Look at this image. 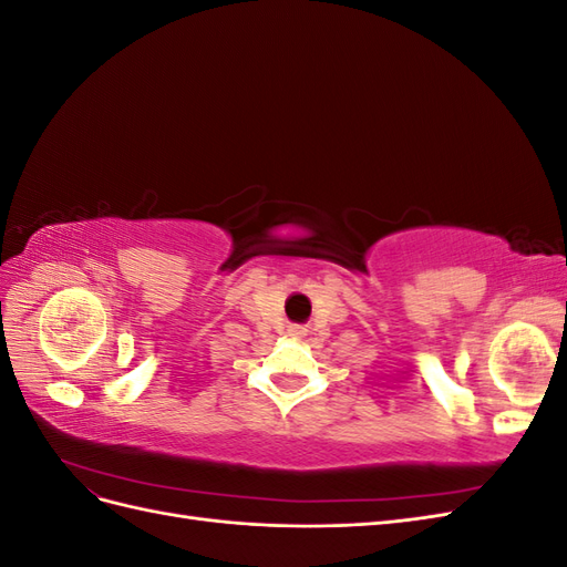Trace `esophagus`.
Listing matches in <instances>:
<instances>
[{"label":"esophagus","mask_w":567,"mask_h":567,"mask_svg":"<svg viewBox=\"0 0 567 567\" xmlns=\"http://www.w3.org/2000/svg\"><path fill=\"white\" fill-rule=\"evenodd\" d=\"M290 336L298 338V336H302V331H300V329H290Z\"/></svg>","instance_id":"1"}]
</instances>
